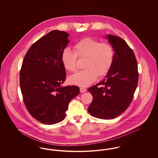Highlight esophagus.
I'll use <instances>...</instances> for the list:
<instances>
[{
    "mask_svg": "<svg viewBox=\"0 0 158 158\" xmlns=\"http://www.w3.org/2000/svg\"><path fill=\"white\" fill-rule=\"evenodd\" d=\"M87 90V89H86V88H80V91H81V93H83V92H86Z\"/></svg>",
    "mask_w": 158,
    "mask_h": 158,
    "instance_id": "1",
    "label": "esophagus"
}]
</instances>
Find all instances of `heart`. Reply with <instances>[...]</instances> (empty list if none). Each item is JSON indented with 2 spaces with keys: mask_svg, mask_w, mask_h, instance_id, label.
I'll use <instances>...</instances> for the list:
<instances>
[{
  "mask_svg": "<svg viewBox=\"0 0 158 158\" xmlns=\"http://www.w3.org/2000/svg\"><path fill=\"white\" fill-rule=\"evenodd\" d=\"M73 48L75 52L69 48L63 50L61 54L63 65L68 71L75 72L77 57H86L85 69L69 78L71 83L81 87L88 86L95 81L98 76L105 75L111 68L114 53L109 43L85 37L75 43Z\"/></svg>",
  "mask_w": 158,
  "mask_h": 158,
  "instance_id": "obj_1",
  "label": "heart"
}]
</instances>
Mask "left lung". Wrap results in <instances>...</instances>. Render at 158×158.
Returning <instances> with one entry per match:
<instances>
[{
    "label": "left lung",
    "instance_id": "left-lung-1",
    "mask_svg": "<svg viewBox=\"0 0 158 158\" xmlns=\"http://www.w3.org/2000/svg\"><path fill=\"white\" fill-rule=\"evenodd\" d=\"M113 46V64L104 80L88 89L93 99L88 108L94 117L108 120L124 113L133 101L138 83L137 60L132 49L122 38L108 35Z\"/></svg>",
    "mask_w": 158,
    "mask_h": 158
}]
</instances>
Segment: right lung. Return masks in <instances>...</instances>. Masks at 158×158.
Here are the masks:
<instances>
[{
	"label": "right lung",
	"instance_id": "right-lung-1",
	"mask_svg": "<svg viewBox=\"0 0 158 158\" xmlns=\"http://www.w3.org/2000/svg\"><path fill=\"white\" fill-rule=\"evenodd\" d=\"M69 37L64 31H52L31 46L23 60L19 82L24 104L44 124L63 120L70 101L80 92L75 85L61 86L66 77L61 54Z\"/></svg>",
	"mask_w": 158,
	"mask_h": 158
}]
</instances>
